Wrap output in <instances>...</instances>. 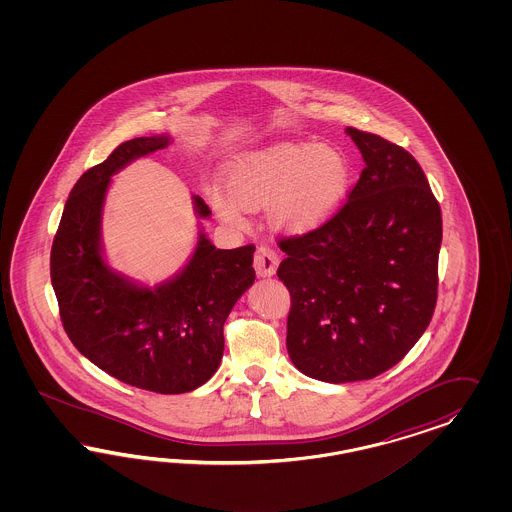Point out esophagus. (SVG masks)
Listing matches in <instances>:
<instances>
[{
	"instance_id": "esophagus-1",
	"label": "esophagus",
	"mask_w": 512,
	"mask_h": 512,
	"mask_svg": "<svg viewBox=\"0 0 512 512\" xmlns=\"http://www.w3.org/2000/svg\"><path fill=\"white\" fill-rule=\"evenodd\" d=\"M279 257L278 253L270 246H261L255 251V259H253V266L257 270V274L261 278H270L276 274L278 270Z\"/></svg>"
}]
</instances>
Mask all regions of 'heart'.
<instances>
[{
  "mask_svg": "<svg viewBox=\"0 0 512 512\" xmlns=\"http://www.w3.org/2000/svg\"><path fill=\"white\" fill-rule=\"evenodd\" d=\"M231 195L214 189L210 202L227 223L244 221L242 208L270 204L274 221L295 233L321 225L340 206L349 184L345 157L313 142H283L238 157L227 174Z\"/></svg>",
  "mask_w": 512,
  "mask_h": 512,
  "instance_id": "heart-1",
  "label": "heart"
}]
</instances>
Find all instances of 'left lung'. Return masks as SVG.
I'll return each instance as SVG.
<instances>
[{
	"instance_id": "left-lung-1",
	"label": "left lung",
	"mask_w": 512,
	"mask_h": 512,
	"mask_svg": "<svg viewBox=\"0 0 512 512\" xmlns=\"http://www.w3.org/2000/svg\"><path fill=\"white\" fill-rule=\"evenodd\" d=\"M366 167L340 210L302 236L278 238L291 293L287 351L326 383L373 379L419 341L437 302L441 208L417 159L347 127Z\"/></svg>"
}]
</instances>
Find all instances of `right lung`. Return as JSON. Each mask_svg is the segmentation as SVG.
I'll return each instance as SVG.
<instances>
[{"mask_svg":"<svg viewBox=\"0 0 512 512\" xmlns=\"http://www.w3.org/2000/svg\"><path fill=\"white\" fill-rule=\"evenodd\" d=\"M167 144L165 135L127 140L78 178L52 242L50 279L63 328L84 357L125 385L182 394L216 373L223 325L255 281V246L216 249L201 234L186 268L155 289L110 270L99 248L110 176ZM195 208L201 217L212 214L201 197Z\"/></svg>","mask_w":512,"mask_h":512,"instance_id":"add662e5","label":"right lung"}]
</instances>
